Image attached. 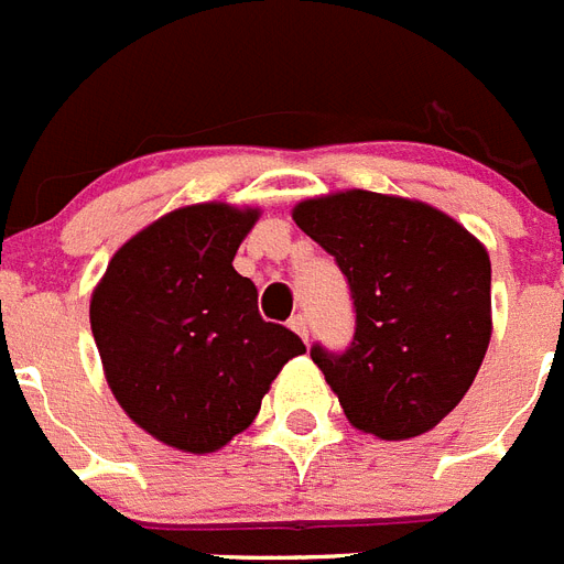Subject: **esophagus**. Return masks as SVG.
I'll list each match as a JSON object with an SVG mask.
<instances>
[{
    "mask_svg": "<svg viewBox=\"0 0 564 564\" xmlns=\"http://www.w3.org/2000/svg\"><path fill=\"white\" fill-rule=\"evenodd\" d=\"M290 327L301 336V339H307L310 336V325H307V316H304V313H295V316L290 318Z\"/></svg>",
    "mask_w": 564,
    "mask_h": 564,
    "instance_id": "obj_1",
    "label": "esophagus"
}]
</instances>
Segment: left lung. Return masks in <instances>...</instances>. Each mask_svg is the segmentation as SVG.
Masks as SVG:
<instances>
[{"label": "left lung", "mask_w": 564, "mask_h": 564, "mask_svg": "<svg viewBox=\"0 0 564 564\" xmlns=\"http://www.w3.org/2000/svg\"><path fill=\"white\" fill-rule=\"evenodd\" d=\"M292 219L351 290L348 348H310L348 421L389 442L436 427L489 348L486 248L436 207L366 189L301 202Z\"/></svg>", "instance_id": "left-lung-1"}]
</instances>
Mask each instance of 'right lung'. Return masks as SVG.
<instances>
[{
    "label": "right lung",
    "mask_w": 564,
    "mask_h": 564,
    "mask_svg": "<svg viewBox=\"0 0 564 564\" xmlns=\"http://www.w3.org/2000/svg\"><path fill=\"white\" fill-rule=\"evenodd\" d=\"M257 210L193 204L128 239L93 292L90 327L110 392L166 445L210 454L254 421L283 362L304 354L265 322L234 269Z\"/></svg>",
    "instance_id": "obj_1"
}]
</instances>
